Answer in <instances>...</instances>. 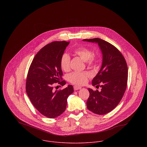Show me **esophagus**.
<instances>
[{
  "instance_id": "esophagus-1",
  "label": "esophagus",
  "mask_w": 147,
  "mask_h": 147,
  "mask_svg": "<svg viewBox=\"0 0 147 147\" xmlns=\"http://www.w3.org/2000/svg\"><path fill=\"white\" fill-rule=\"evenodd\" d=\"M74 90H77L82 89V87L79 86H78V85H75V86H74Z\"/></svg>"
}]
</instances>
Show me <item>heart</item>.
<instances>
[{
    "mask_svg": "<svg viewBox=\"0 0 147 147\" xmlns=\"http://www.w3.org/2000/svg\"><path fill=\"white\" fill-rule=\"evenodd\" d=\"M74 53L85 61L89 65H93L96 63V57L92 54V51L88 47L82 46L75 49ZM71 59L67 54H64L61 57L60 65L64 71H68L70 69ZM89 74L86 72H74L67 76L68 80L72 84L82 85L85 84L88 81Z\"/></svg>",
    "mask_w": 147,
    "mask_h": 147,
    "instance_id": "obj_1",
    "label": "heart"
}]
</instances>
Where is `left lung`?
<instances>
[{
	"mask_svg": "<svg viewBox=\"0 0 147 147\" xmlns=\"http://www.w3.org/2000/svg\"><path fill=\"white\" fill-rule=\"evenodd\" d=\"M83 41L98 43L102 54L101 68L92 80V85L100 86L101 90L88 89L86 106L93 113L103 115L113 110L123 96L127 84V65L122 53L111 43L98 38Z\"/></svg>",
	"mask_w": 147,
	"mask_h": 147,
	"instance_id": "left-lung-1",
	"label": "left lung"
}]
</instances>
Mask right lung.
Segmentation results:
<instances>
[{"label": "right lung", "instance_id": "right-lung-1", "mask_svg": "<svg viewBox=\"0 0 147 147\" xmlns=\"http://www.w3.org/2000/svg\"><path fill=\"white\" fill-rule=\"evenodd\" d=\"M66 41H54L47 44L35 55L29 68L26 93L36 109L44 116L54 118L65 111L68 97L74 92L72 85L54 90L57 83L63 86V72L60 62L66 47Z\"/></svg>", "mask_w": 147, "mask_h": 147}]
</instances>
